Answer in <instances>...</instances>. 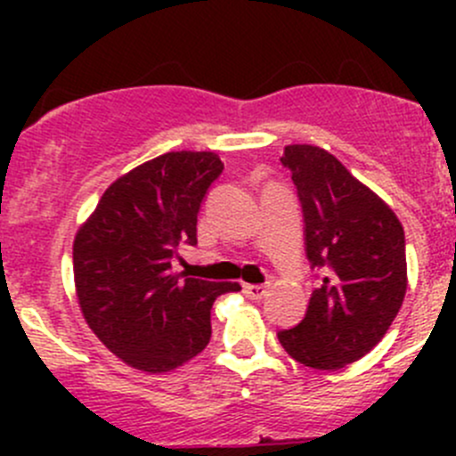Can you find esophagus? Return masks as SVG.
I'll return each mask as SVG.
<instances>
[{"instance_id":"obj_1","label":"esophagus","mask_w":456,"mask_h":456,"mask_svg":"<svg viewBox=\"0 0 456 456\" xmlns=\"http://www.w3.org/2000/svg\"><path fill=\"white\" fill-rule=\"evenodd\" d=\"M242 293L249 300H262V297L269 296V287H265V284H242Z\"/></svg>"}]
</instances>
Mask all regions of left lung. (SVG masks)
Masks as SVG:
<instances>
[{
  "instance_id": "obj_1",
  "label": "left lung",
  "mask_w": 456,
  "mask_h": 456,
  "mask_svg": "<svg viewBox=\"0 0 456 456\" xmlns=\"http://www.w3.org/2000/svg\"><path fill=\"white\" fill-rule=\"evenodd\" d=\"M305 211L306 256L322 269L305 320L280 330L284 351L317 370L362 360L390 329L408 289L406 240L397 214L317 145H287Z\"/></svg>"
}]
</instances>
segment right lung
I'll return each instance as SVG.
<instances>
[{
  "instance_id": "obj_1",
  "label": "right lung",
  "mask_w": 456,
  "mask_h": 456,
  "mask_svg": "<svg viewBox=\"0 0 456 456\" xmlns=\"http://www.w3.org/2000/svg\"><path fill=\"white\" fill-rule=\"evenodd\" d=\"M214 151H167L118 176L72 245L79 309L92 333L132 369L167 372L209 344L211 305L238 282L172 273L181 242L196 245Z\"/></svg>"
}]
</instances>
